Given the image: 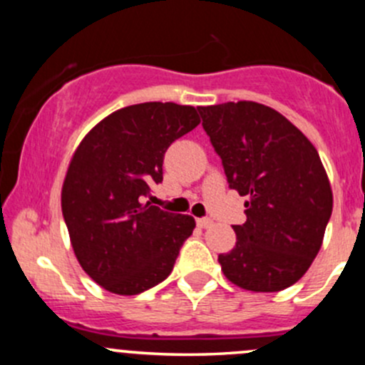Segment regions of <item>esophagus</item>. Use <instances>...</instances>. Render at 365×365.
<instances>
[{
	"mask_svg": "<svg viewBox=\"0 0 365 365\" xmlns=\"http://www.w3.org/2000/svg\"><path fill=\"white\" fill-rule=\"evenodd\" d=\"M197 222V226L200 227H203V230H206V227H210L213 224V220L212 219H208V217H201V219H197L196 220Z\"/></svg>",
	"mask_w": 365,
	"mask_h": 365,
	"instance_id": "1",
	"label": "esophagus"
}]
</instances>
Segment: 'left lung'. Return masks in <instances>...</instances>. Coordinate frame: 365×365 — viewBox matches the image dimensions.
<instances>
[{"label": "left lung", "instance_id": "8db88e82", "mask_svg": "<svg viewBox=\"0 0 365 365\" xmlns=\"http://www.w3.org/2000/svg\"><path fill=\"white\" fill-rule=\"evenodd\" d=\"M230 189L247 196L224 275L249 292H281L307 272L332 215V189L314 146L257 102L197 108Z\"/></svg>", "mask_w": 365, "mask_h": 365}]
</instances>
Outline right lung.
<instances>
[{"label": "right lung", "mask_w": 365, "mask_h": 365, "mask_svg": "<svg viewBox=\"0 0 365 365\" xmlns=\"http://www.w3.org/2000/svg\"><path fill=\"white\" fill-rule=\"evenodd\" d=\"M200 125L190 106L145 102L118 109L83 139L70 160L61 210L73 252L97 284L138 295L171 274L196 222L146 197L162 182L171 143Z\"/></svg>", "instance_id": "1"}]
</instances>
